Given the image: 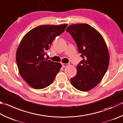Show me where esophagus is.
I'll list each match as a JSON object with an SVG mask.
<instances>
[{
  "mask_svg": "<svg viewBox=\"0 0 123 123\" xmlns=\"http://www.w3.org/2000/svg\"><path fill=\"white\" fill-rule=\"evenodd\" d=\"M69 65V63H62V66L63 67H66Z\"/></svg>",
  "mask_w": 123,
  "mask_h": 123,
  "instance_id": "1",
  "label": "esophagus"
}]
</instances>
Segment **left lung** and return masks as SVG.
<instances>
[{
  "label": "left lung",
  "instance_id": "left-lung-1",
  "mask_svg": "<svg viewBox=\"0 0 123 123\" xmlns=\"http://www.w3.org/2000/svg\"><path fill=\"white\" fill-rule=\"evenodd\" d=\"M66 31L75 40L83 58L71 84L79 90L89 91L99 83L108 70L110 57L106 44L102 35L86 24L71 25Z\"/></svg>",
  "mask_w": 123,
  "mask_h": 123
}]
</instances>
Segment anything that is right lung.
<instances>
[{"label":"right lung","instance_id":"obj_1","mask_svg":"<svg viewBox=\"0 0 123 123\" xmlns=\"http://www.w3.org/2000/svg\"><path fill=\"white\" fill-rule=\"evenodd\" d=\"M67 26L66 24L39 26L22 39L17 50L16 62L21 76L32 88L41 89L49 86L60 71L61 64L46 59L44 55Z\"/></svg>","mask_w":123,"mask_h":123}]
</instances>
